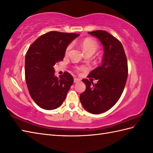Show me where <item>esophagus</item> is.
<instances>
[{"label": "esophagus", "mask_w": 153, "mask_h": 153, "mask_svg": "<svg viewBox=\"0 0 153 153\" xmlns=\"http://www.w3.org/2000/svg\"><path fill=\"white\" fill-rule=\"evenodd\" d=\"M80 82V79L76 78V77H75V78H74V83H77V82Z\"/></svg>", "instance_id": "esophagus-1"}]
</instances>
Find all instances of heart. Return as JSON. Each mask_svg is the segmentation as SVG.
Here are the masks:
<instances>
[{
	"instance_id": "1",
	"label": "heart",
	"mask_w": 153,
	"mask_h": 153,
	"mask_svg": "<svg viewBox=\"0 0 153 153\" xmlns=\"http://www.w3.org/2000/svg\"><path fill=\"white\" fill-rule=\"evenodd\" d=\"M81 47H82V49L84 53H85L86 55H92L94 54L95 52L97 51V49L99 48V44L93 38L91 37H87L85 38L82 41L81 43ZM72 48V45L70 44L68 45V47L66 48V51H65V54L68 55L70 53V51ZM85 66H80V67H77L76 68V71H79L85 69Z\"/></svg>"
}]
</instances>
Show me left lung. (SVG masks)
<instances>
[{"label": "left lung", "instance_id": "8db88e82", "mask_svg": "<svg viewBox=\"0 0 153 153\" xmlns=\"http://www.w3.org/2000/svg\"><path fill=\"white\" fill-rule=\"evenodd\" d=\"M88 33L101 42L105 54L102 64L88 75L97 83L83 79L86 89L79 99L85 110L97 114L111 108L121 97L128 78V60L122 43L113 35L103 30Z\"/></svg>", "mask_w": 153, "mask_h": 153}]
</instances>
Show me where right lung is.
<instances>
[{"label": "right lung", "instance_id": "add662e5", "mask_svg": "<svg viewBox=\"0 0 153 153\" xmlns=\"http://www.w3.org/2000/svg\"><path fill=\"white\" fill-rule=\"evenodd\" d=\"M79 35L49 31L38 37L28 48L25 59V82L32 99L41 108L56 109L66 99L74 78L68 72L55 76L54 66L63 60L68 45Z\"/></svg>", "mask_w": 153, "mask_h": 153}]
</instances>
